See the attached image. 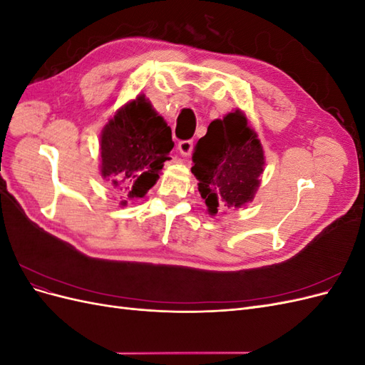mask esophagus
Wrapping results in <instances>:
<instances>
[{
	"instance_id": "1",
	"label": "esophagus",
	"mask_w": 365,
	"mask_h": 365,
	"mask_svg": "<svg viewBox=\"0 0 365 365\" xmlns=\"http://www.w3.org/2000/svg\"><path fill=\"white\" fill-rule=\"evenodd\" d=\"M192 150H193V141L185 140V141H180L178 143V153H180L181 157H184V158L190 157Z\"/></svg>"
}]
</instances>
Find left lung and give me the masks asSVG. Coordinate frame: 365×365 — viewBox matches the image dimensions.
Returning <instances> with one entry per match:
<instances>
[{
    "label": "left lung",
    "mask_w": 365,
    "mask_h": 365,
    "mask_svg": "<svg viewBox=\"0 0 365 365\" xmlns=\"http://www.w3.org/2000/svg\"><path fill=\"white\" fill-rule=\"evenodd\" d=\"M192 160V173L208 215L216 216L219 207L236 210L254 200L264 169V152L244 111L236 109L213 120L197 141Z\"/></svg>",
    "instance_id": "8db88e82"
}]
</instances>
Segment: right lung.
Segmentation results:
<instances>
[{
	"label": "right lung",
	"instance_id": "obj_1",
	"mask_svg": "<svg viewBox=\"0 0 365 365\" xmlns=\"http://www.w3.org/2000/svg\"><path fill=\"white\" fill-rule=\"evenodd\" d=\"M172 149V129L145 94L117 109L102 129L101 175L120 195V205L155 185Z\"/></svg>",
	"mask_w": 365,
	"mask_h": 365
}]
</instances>
